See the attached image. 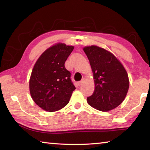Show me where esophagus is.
<instances>
[{"label":"esophagus","instance_id":"1","mask_svg":"<svg viewBox=\"0 0 150 150\" xmlns=\"http://www.w3.org/2000/svg\"><path fill=\"white\" fill-rule=\"evenodd\" d=\"M83 83V81L82 80V81H79V82H78V85L79 86H81V85H82Z\"/></svg>","mask_w":150,"mask_h":150}]
</instances>
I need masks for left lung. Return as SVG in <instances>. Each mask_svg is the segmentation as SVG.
<instances>
[{"instance_id":"obj_1","label":"left lung","mask_w":150,"mask_h":150,"mask_svg":"<svg viewBox=\"0 0 150 150\" xmlns=\"http://www.w3.org/2000/svg\"><path fill=\"white\" fill-rule=\"evenodd\" d=\"M93 72L95 88L87 97L88 105L100 111H108L123 102L129 88L128 76L115 55L95 45L84 47Z\"/></svg>"}]
</instances>
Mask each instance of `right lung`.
<instances>
[{"label":"right lung","instance_id":"add662e5","mask_svg":"<svg viewBox=\"0 0 150 150\" xmlns=\"http://www.w3.org/2000/svg\"><path fill=\"white\" fill-rule=\"evenodd\" d=\"M73 46L57 44L48 48L35 63L29 85L32 99L40 108L49 112L59 110L69 102L75 87L65 61Z\"/></svg>","mask_w":150,"mask_h":150}]
</instances>
